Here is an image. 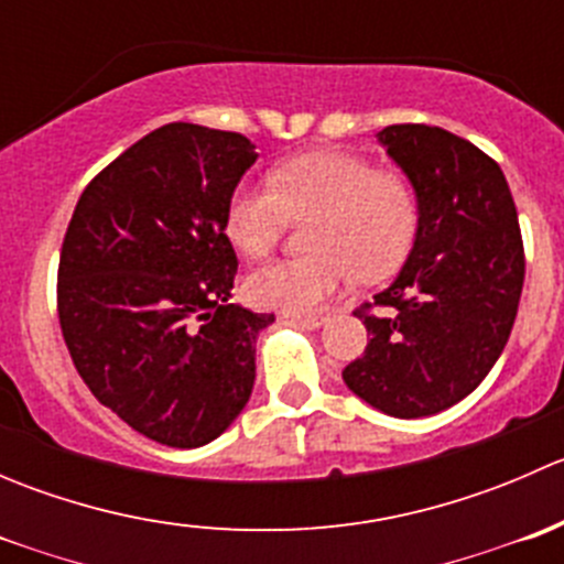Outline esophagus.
Masks as SVG:
<instances>
[{
    "label": "esophagus",
    "mask_w": 564,
    "mask_h": 564,
    "mask_svg": "<svg viewBox=\"0 0 564 564\" xmlns=\"http://www.w3.org/2000/svg\"><path fill=\"white\" fill-rule=\"evenodd\" d=\"M283 316L292 318V322L305 324V327H322V324L327 322V316L324 314H292V311H283Z\"/></svg>",
    "instance_id": "esophagus-1"
}]
</instances>
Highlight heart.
<instances>
[{
	"instance_id": "b5f03b06",
	"label": "heart",
	"mask_w": 564,
	"mask_h": 564,
	"mask_svg": "<svg viewBox=\"0 0 564 564\" xmlns=\"http://www.w3.org/2000/svg\"><path fill=\"white\" fill-rule=\"evenodd\" d=\"M292 220H305L303 256L267 261L246 281L261 308L305 314L351 272L366 283L390 278L412 253L420 202L403 174L379 172L357 152H305L278 163L267 182H240L226 204V235L240 253H270Z\"/></svg>"
}]
</instances>
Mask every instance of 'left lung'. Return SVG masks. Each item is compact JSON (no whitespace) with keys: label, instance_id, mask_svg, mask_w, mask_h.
<instances>
[{"label":"left lung","instance_id":"obj_1","mask_svg":"<svg viewBox=\"0 0 564 564\" xmlns=\"http://www.w3.org/2000/svg\"><path fill=\"white\" fill-rule=\"evenodd\" d=\"M379 141L412 180L420 231L401 275L355 311L371 340L344 382L392 417H429L469 395L502 355L524 240L502 169L475 144L414 122L379 130Z\"/></svg>","mask_w":564,"mask_h":564}]
</instances>
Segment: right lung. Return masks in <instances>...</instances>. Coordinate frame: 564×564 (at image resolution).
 Listing matches in <instances>:
<instances>
[{
  "instance_id": "right-lung-1",
  "label": "right lung",
  "mask_w": 564,
  "mask_h": 564,
  "mask_svg": "<svg viewBox=\"0 0 564 564\" xmlns=\"http://www.w3.org/2000/svg\"><path fill=\"white\" fill-rule=\"evenodd\" d=\"M256 163L242 133L169 122L93 176L62 240L56 314L89 392L133 431L202 447L248 403L272 314L229 303L226 204Z\"/></svg>"
}]
</instances>
